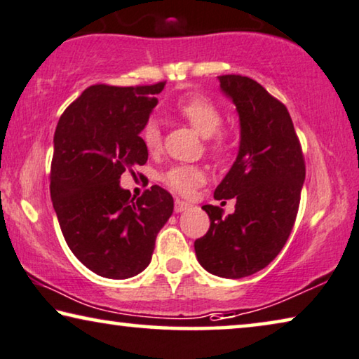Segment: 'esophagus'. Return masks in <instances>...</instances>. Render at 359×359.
<instances>
[{"label":"esophagus","instance_id":"esophagus-1","mask_svg":"<svg viewBox=\"0 0 359 359\" xmlns=\"http://www.w3.org/2000/svg\"><path fill=\"white\" fill-rule=\"evenodd\" d=\"M189 208H190V203L182 201V200H179V198L174 201V210H175V212H182V211L189 210Z\"/></svg>","mask_w":359,"mask_h":359}]
</instances>
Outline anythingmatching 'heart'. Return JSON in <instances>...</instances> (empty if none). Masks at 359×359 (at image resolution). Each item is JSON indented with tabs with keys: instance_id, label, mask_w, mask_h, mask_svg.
<instances>
[{
	"instance_id": "obj_1",
	"label": "heart",
	"mask_w": 359,
	"mask_h": 359,
	"mask_svg": "<svg viewBox=\"0 0 359 359\" xmlns=\"http://www.w3.org/2000/svg\"><path fill=\"white\" fill-rule=\"evenodd\" d=\"M175 112L205 138V148L211 156L221 158L231 149V138L222 130L224 112L210 96H187L175 106ZM140 138L149 154H158L163 149L161 127L153 117L142 126ZM205 170L200 165L177 164L161 174L163 184L170 191L182 196L194 195L198 187L205 184Z\"/></svg>"
}]
</instances>
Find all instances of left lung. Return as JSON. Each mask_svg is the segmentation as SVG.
<instances>
[{"label":"left lung","instance_id":"8db88e82","mask_svg":"<svg viewBox=\"0 0 359 359\" xmlns=\"http://www.w3.org/2000/svg\"><path fill=\"white\" fill-rule=\"evenodd\" d=\"M219 82L237 106L242 140L214 198L237 203L227 217L219 206H203L211 224L206 235L195 240V253L211 274L240 279L264 269L287 243L306 165L282 101L250 77L227 74L219 76Z\"/></svg>","mask_w":359,"mask_h":359}]
</instances>
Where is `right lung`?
<instances>
[{
    "label": "right lung",
    "instance_id": "1",
    "mask_svg": "<svg viewBox=\"0 0 359 359\" xmlns=\"http://www.w3.org/2000/svg\"><path fill=\"white\" fill-rule=\"evenodd\" d=\"M164 85H92L56 126L53 208L76 258L108 279H127L145 269L156 235L174 210L172 195L159 185L140 198H130L119 185L122 172L133 174L147 163L140 130Z\"/></svg>",
    "mask_w": 359,
    "mask_h": 359
}]
</instances>
